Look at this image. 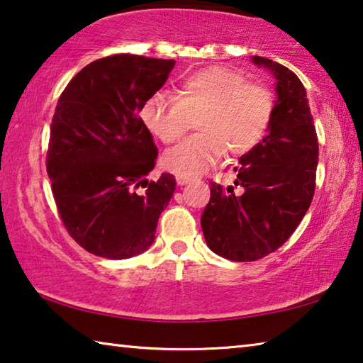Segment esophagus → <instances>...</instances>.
Listing matches in <instances>:
<instances>
[{
	"label": "esophagus",
	"instance_id": "34e87169",
	"mask_svg": "<svg viewBox=\"0 0 363 363\" xmlns=\"http://www.w3.org/2000/svg\"><path fill=\"white\" fill-rule=\"evenodd\" d=\"M176 181H177V184H179V186H186V184L192 182V177H189V176H182V174H177V176H176Z\"/></svg>",
	"mask_w": 363,
	"mask_h": 363
}]
</instances>
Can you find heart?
Here are the masks:
<instances>
[{
  "mask_svg": "<svg viewBox=\"0 0 363 363\" xmlns=\"http://www.w3.org/2000/svg\"><path fill=\"white\" fill-rule=\"evenodd\" d=\"M272 91L248 83L227 67H205L182 79L177 96L157 93L140 108V118L153 136L171 144L199 118L200 134L168 150L163 163L176 174L194 177L227 150L242 155L261 143L272 120Z\"/></svg>",
  "mask_w": 363,
  "mask_h": 363,
  "instance_id": "1",
  "label": "heart"
}]
</instances>
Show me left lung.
<instances>
[{
	"mask_svg": "<svg viewBox=\"0 0 363 363\" xmlns=\"http://www.w3.org/2000/svg\"><path fill=\"white\" fill-rule=\"evenodd\" d=\"M275 78V101L267 136L238 158V192L211 184L201 214L206 245L237 262L257 261L280 248L296 230L315 190L318 144L303 83L274 60L253 56Z\"/></svg>",
	"mask_w": 363,
	"mask_h": 363,
	"instance_id": "1",
	"label": "left lung"
}]
</instances>
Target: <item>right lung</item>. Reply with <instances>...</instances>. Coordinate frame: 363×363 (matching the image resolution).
Listing matches in <instances>:
<instances>
[{"label": "right lung", "mask_w": 363, "mask_h": 363, "mask_svg": "<svg viewBox=\"0 0 363 363\" xmlns=\"http://www.w3.org/2000/svg\"><path fill=\"white\" fill-rule=\"evenodd\" d=\"M174 64L134 54L97 59L59 97L48 176L65 229L96 256L128 259L155 240L176 179H147L158 150L139 112Z\"/></svg>", "instance_id": "add662e5"}]
</instances>
